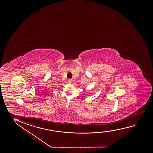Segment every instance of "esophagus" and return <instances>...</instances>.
I'll use <instances>...</instances> for the list:
<instances>
[{
	"label": "esophagus",
	"mask_w": 153,
	"mask_h": 153,
	"mask_svg": "<svg viewBox=\"0 0 153 153\" xmlns=\"http://www.w3.org/2000/svg\"><path fill=\"white\" fill-rule=\"evenodd\" d=\"M71 82H72V80L71 79H68L67 80V82H68V83H71Z\"/></svg>",
	"instance_id": "obj_1"
}]
</instances>
